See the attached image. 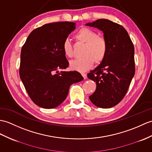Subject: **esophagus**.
Masks as SVG:
<instances>
[{
	"label": "esophagus",
	"mask_w": 152,
	"mask_h": 152,
	"mask_svg": "<svg viewBox=\"0 0 152 152\" xmlns=\"http://www.w3.org/2000/svg\"><path fill=\"white\" fill-rule=\"evenodd\" d=\"M82 76L83 77V78L85 79V80H86V78H87V75H86V73H82Z\"/></svg>",
	"instance_id": "34e87169"
}]
</instances>
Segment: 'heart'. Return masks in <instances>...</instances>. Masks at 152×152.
<instances>
[{
  "label": "heart",
  "instance_id": "heart-1",
  "mask_svg": "<svg viewBox=\"0 0 152 152\" xmlns=\"http://www.w3.org/2000/svg\"><path fill=\"white\" fill-rule=\"evenodd\" d=\"M77 42L86 44L83 58L72 60L70 62V67L78 72H86L92 67L94 63L99 64L107 55L108 46L105 39L98 36L96 31L89 28L83 27L75 34ZM62 49L64 54L68 58L74 56L73 46L68 39L63 41Z\"/></svg>",
  "mask_w": 152,
  "mask_h": 152
}]
</instances>
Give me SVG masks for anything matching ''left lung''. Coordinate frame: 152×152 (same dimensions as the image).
Returning a JSON list of instances; mask_svg holds the SVG:
<instances>
[{
  "mask_svg": "<svg viewBox=\"0 0 152 152\" xmlns=\"http://www.w3.org/2000/svg\"><path fill=\"white\" fill-rule=\"evenodd\" d=\"M86 25L103 31L108 46L105 59L87 75L96 83L89 99L98 107L110 108L124 98L135 75L134 46L125 28L117 23L102 19Z\"/></svg>",
  "mask_w": 152,
  "mask_h": 152,
  "instance_id": "8db88e82",
  "label": "left lung"
}]
</instances>
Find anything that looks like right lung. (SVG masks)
<instances>
[{
	"label": "right lung",
	"mask_w": 152,
	"mask_h": 152,
	"mask_svg": "<svg viewBox=\"0 0 152 152\" xmlns=\"http://www.w3.org/2000/svg\"><path fill=\"white\" fill-rule=\"evenodd\" d=\"M75 25L66 21L46 24L31 31L21 49L20 77L31 100L41 107H58L70 86L83 80L78 72L64 70L69 63L62 45Z\"/></svg>",
	"instance_id": "obj_1"
}]
</instances>
